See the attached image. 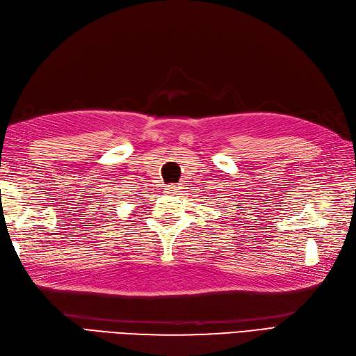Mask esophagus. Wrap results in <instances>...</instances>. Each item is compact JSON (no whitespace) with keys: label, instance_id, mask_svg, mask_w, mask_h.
<instances>
[{"label":"esophagus","instance_id":"34e87169","mask_svg":"<svg viewBox=\"0 0 356 356\" xmlns=\"http://www.w3.org/2000/svg\"><path fill=\"white\" fill-rule=\"evenodd\" d=\"M178 191H179V187L177 184H169V186H165V191L164 192L168 193V195H177Z\"/></svg>","mask_w":356,"mask_h":356}]
</instances>
